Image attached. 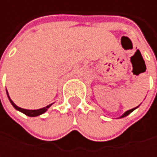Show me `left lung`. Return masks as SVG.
Segmentation results:
<instances>
[{"mask_svg": "<svg viewBox=\"0 0 157 157\" xmlns=\"http://www.w3.org/2000/svg\"><path fill=\"white\" fill-rule=\"evenodd\" d=\"M137 107H138V106H137ZM135 109H136V108H133V109L126 111V112H125V113H124V114H123V115H122L121 117H125V116H127V115H128L129 113H132V112H133V111H134Z\"/></svg>", "mask_w": 157, "mask_h": 157, "instance_id": "obj_1", "label": "left lung"}]
</instances>
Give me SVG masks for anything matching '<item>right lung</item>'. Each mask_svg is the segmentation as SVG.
I'll return each instance as SVG.
<instances>
[{"label":"right lung","mask_w":157,"mask_h":157,"mask_svg":"<svg viewBox=\"0 0 157 157\" xmlns=\"http://www.w3.org/2000/svg\"><path fill=\"white\" fill-rule=\"evenodd\" d=\"M7 95H8V98H9V100H10V102H11V104L13 105V106L17 109L18 111H20V112H21V113H23L24 114H26V115H28V116H32V117H33V116H38V115H40V114H42V113H45L47 109L52 105H47L46 107H44V108H42V109H38V110H26V109H22V108H21V107H19V106H17L11 100V98H10V96H9V94H8V92H7Z\"/></svg>","instance_id":"obj_1"}]
</instances>
